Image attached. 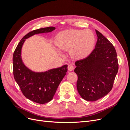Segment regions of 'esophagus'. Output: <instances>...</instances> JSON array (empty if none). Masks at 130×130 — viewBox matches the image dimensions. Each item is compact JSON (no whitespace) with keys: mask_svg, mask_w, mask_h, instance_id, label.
Here are the masks:
<instances>
[{"mask_svg":"<svg viewBox=\"0 0 130 130\" xmlns=\"http://www.w3.org/2000/svg\"><path fill=\"white\" fill-rule=\"evenodd\" d=\"M74 66L72 64H68V69L69 71H72L73 70H74Z\"/></svg>","mask_w":130,"mask_h":130,"instance_id":"34e87169","label":"esophagus"}]
</instances>
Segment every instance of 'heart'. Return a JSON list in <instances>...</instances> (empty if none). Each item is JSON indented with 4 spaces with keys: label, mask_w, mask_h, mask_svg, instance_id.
Instances as JSON below:
<instances>
[{
    "label": "heart",
    "mask_w": 130,
    "mask_h": 130,
    "mask_svg": "<svg viewBox=\"0 0 130 130\" xmlns=\"http://www.w3.org/2000/svg\"><path fill=\"white\" fill-rule=\"evenodd\" d=\"M95 38L91 30L69 29L58 33L55 44L61 50H70L72 55L76 58L87 56L92 52Z\"/></svg>",
    "instance_id": "obj_1"
}]
</instances>
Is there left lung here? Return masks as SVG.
<instances>
[{
    "instance_id": "left-lung-1",
    "label": "left lung",
    "mask_w": 130,
    "mask_h": 130,
    "mask_svg": "<svg viewBox=\"0 0 130 130\" xmlns=\"http://www.w3.org/2000/svg\"><path fill=\"white\" fill-rule=\"evenodd\" d=\"M95 31V48L87 57L75 63L77 91L89 101H96L111 91L119 68L115 47L99 31Z\"/></svg>"
}]
</instances>
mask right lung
I'll use <instances>...</instances> for the list:
<instances>
[{"instance_id":"add662e5","label":"right lung","mask_w":130,"mask_h":130,"mask_svg":"<svg viewBox=\"0 0 130 130\" xmlns=\"http://www.w3.org/2000/svg\"><path fill=\"white\" fill-rule=\"evenodd\" d=\"M55 29L53 26L33 30L23 37L13 55V72L15 81L27 99L35 103L44 104L53 99L58 86L67 72L68 65L52 69L44 72H35L23 63L22 48L26 39L35 34L50 32Z\"/></svg>"}]
</instances>
